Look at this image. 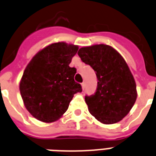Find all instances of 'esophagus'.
<instances>
[{"instance_id":"esophagus-1","label":"esophagus","mask_w":156,"mask_h":156,"mask_svg":"<svg viewBox=\"0 0 156 156\" xmlns=\"http://www.w3.org/2000/svg\"><path fill=\"white\" fill-rule=\"evenodd\" d=\"M81 85H82V90H84L85 89V87H86V84H85V82H82V83Z\"/></svg>"}]
</instances>
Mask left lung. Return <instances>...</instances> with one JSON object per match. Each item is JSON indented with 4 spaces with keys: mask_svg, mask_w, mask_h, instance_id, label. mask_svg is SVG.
Returning <instances> with one entry per match:
<instances>
[{
    "mask_svg": "<svg viewBox=\"0 0 156 156\" xmlns=\"http://www.w3.org/2000/svg\"><path fill=\"white\" fill-rule=\"evenodd\" d=\"M98 78L96 92L85 96L90 113L104 124L121 121L137 98L135 79L121 54L110 45L100 44L82 47L78 52Z\"/></svg>",
    "mask_w": 156,
    "mask_h": 156,
    "instance_id": "8db88e82",
    "label": "left lung"
}]
</instances>
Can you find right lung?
<instances>
[{
	"mask_svg": "<svg viewBox=\"0 0 156 156\" xmlns=\"http://www.w3.org/2000/svg\"><path fill=\"white\" fill-rule=\"evenodd\" d=\"M78 45L53 43L37 53L28 64L20 82V92L28 111L35 119L52 122L67 111L74 94L82 92L69 67Z\"/></svg>",
	"mask_w": 156,
	"mask_h": 156,
	"instance_id": "right-lung-1",
	"label": "right lung"
}]
</instances>
